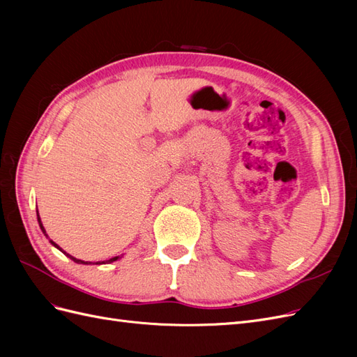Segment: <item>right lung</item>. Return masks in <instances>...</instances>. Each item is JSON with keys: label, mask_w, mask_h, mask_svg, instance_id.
I'll return each instance as SVG.
<instances>
[{"label": "right lung", "mask_w": 357, "mask_h": 357, "mask_svg": "<svg viewBox=\"0 0 357 357\" xmlns=\"http://www.w3.org/2000/svg\"><path fill=\"white\" fill-rule=\"evenodd\" d=\"M37 219H38V225H40V228H41V231H43V234H45L46 236H47V234H46V229H45V226H43V223H41V219H40V214H38V211H37ZM50 241V244L53 245V247H56L58 250H61L63 255H67L71 261H74L75 264H84V265H89L91 262H84V261H82V259H77V257H73L71 255H68V253H66L62 250V248L56 244V243H53L52 240H49ZM122 256H114V257H112V259H109V261H102V262H96V265H101V264H112V262H114V261H117V259H121Z\"/></svg>", "instance_id": "add662e5"}]
</instances>
